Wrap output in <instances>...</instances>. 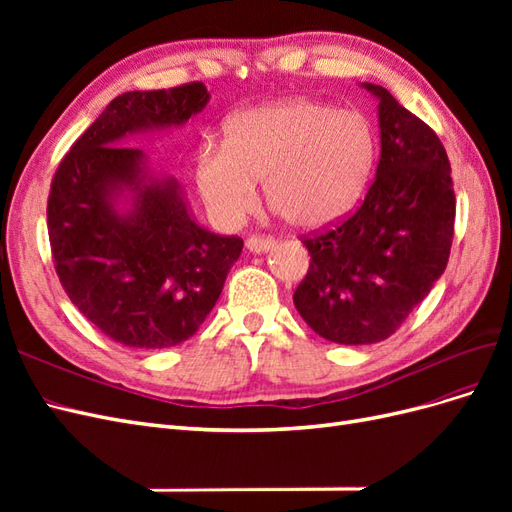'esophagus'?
<instances>
[{
  "label": "esophagus",
  "instance_id": "1",
  "mask_svg": "<svg viewBox=\"0 0 512 512\" xmlns=\"http://www.w3.org/2000/svg\"><path fill=\"white\" fill-rule=\"evenodd\" d=\"M273 243H275V239L269 237V235H250V237H247V241H245V247L250 252L260 254V252L271 250Z\"/></svg>",
  "mask_w": 512,
  "mask_h": 512
}]
</instances>
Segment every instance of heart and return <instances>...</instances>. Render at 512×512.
I'll return each mask as SVG.
<instances>
[{"label": "heart", "instance_id": "obj_1", "mask_svg": "<svg viewBox=\"0 0 512 512\" xmlns=\"http://www.w3.org/2000/svg\"><path fill=\"white\" fill-rule=\"evenodd\" d=\"M376 164V134L356 111L312 100L254 108L228 123L224 147L205 143L194 179L220 224H239L267 181L273 209L301 230L331 226L356 207Z\"/></svg>", "mask_w": 512, "mask_h": 512}]
</instances>
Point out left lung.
Listing matches in <instances>:
<instances>
[{
  "instance_id": "1",
  "label": "left lung",
  "mask_w": 512,
  "mask_h": 512,
  "mask_svg": "<svg viewBox=\"0 0 512 512\" xmlns=\"http://www.w3.org/2000/svg\"><path fill=\"white\" fill-rule=\"evenodd\" d=\"M380 162L348 218L303 235L309 269L294 307L344 346L391 337L444 273L455 235L451 162L438 134L380 85Z\"/></svg>"
}]
</instances>
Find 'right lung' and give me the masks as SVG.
<instances>
[{"label":"right lung","mask_w":512,"mask_h":512,"mask_svg":"<svg viewBox=\"0 0 512 512\" xmlns=\"http://www.w3.org/2000/svg\"><path fill=\"white\" fill-rule=\"evenodd\" d=\"M207 100L198 81L121 94L55 170L46 203L55 271L76 309L117 344L158 350L190 339L241 256L243 239L200 228L179 183L149 179L143 151L119 145L181 126ZM123 187L135 192L128 214L112 200Z\"/></svg>","instance_id":"add662e5"}]
</instances>
